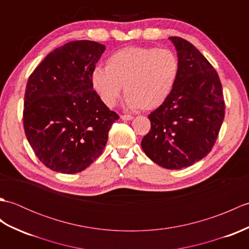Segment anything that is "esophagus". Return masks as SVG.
I'll list each match as a JSON object with an SVG mask.
<instances>
[{
  "label": "esophagus",
  "instance_id": "34e87169",
  "mask_svg": "<svg viewBox=\"0 0 249 249\" xmlns=\"http://www.w3.org/2000/svg\"><path fill=\"white\" fill-rule=\"evenodd\" d=\"M121 119L124 120V121H130V120H133V116L128 115V114H122Z\"/></svg>",
  "mask_w": 249,
  "mask_h": 249
}]
</instances>
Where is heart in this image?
Listing matches in <instances>:
<instances>
[{"mask_svg":"<svg viewBox=\"0 0 249 249\" xmlns=\"http://www.w3.org/2000/svg\"><path fill=\"white\" fill-rule=\"evenodd\" d=\"M178 73L179 61L172 50L127 47L111 54L106 68H95L92 84L108 108L116 104L124 88L129 109L154 110L171 94Z\"/></svg>","mask_w":249,"mask_h":249,"instance_id":"heart-1","label":"heart"}]
</instances>
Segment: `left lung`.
Instances as JSON below:
<instances>
[{
  "label": "left lung",
  "instance_id": "1",
  "mask_svg": "<svg viewBox=\"0 0 249 249\" xmlns=\"http://www.w3.org/2000/svg\"><path fill=\"white\" fill-rule=\"evenodd\" d=\"M178 51L179 73L168 98L149 115L151 129L142 150L166 169L192 166L209 154L225 118L218 73L203 54L181 37H169Z\"/></svg>",
  "mask_w": 249,
  "mask_h": 249
}]
</instances>
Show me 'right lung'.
Instances as JSON below:
<instances>
[{
    "label": "right lung",
    "instance_id": "obj_1",
    "mask_svg": "<svg viewBox=\"0 0 249 249\" xmlns=\"http://www.w3.org/2000/svg\"><path fill=\"white\" fill-rule=\"evenodd\" d=\"M106 47L70 41L54 49L26 83L24 133L35 155L51 170L72 174L102 154L119 119L93 89L92 72Z\"/></svg>",
    "mask_w": 249,
    "mask_h": 249
}]
</instances>
